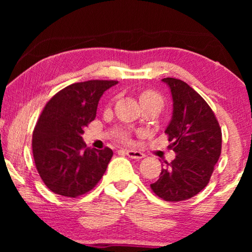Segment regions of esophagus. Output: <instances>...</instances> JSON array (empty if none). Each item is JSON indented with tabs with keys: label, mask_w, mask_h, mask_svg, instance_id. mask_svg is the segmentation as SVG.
<instances>
[{
	"label": "esophagus",
	"mask_w": 252,
	"mask_h": 252,
	"mask_svg": "<svg viewBox=\"0 0 252 252\" xmlns=\"http://www.w3.org/2000/svg\"><path fill=\"white\" fill-rule=\"evenodd\" d=\"M125 153L127 156H128L129 158H133V159H141V158L144 157V154H142L141 151H137V150L128 149V150H125Z\"/></svg>",
	"instance_id": "1"
}]
</instances>
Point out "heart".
I'll use <instances>...</instances> for the list:
<instances>
[{
	"label": "heart",
	"mask_w": 252,
	"mask_h": 252,
	"mask_svg": "<svg viewBox=\"0 0 252 252\" xmlns=\"http://www.w3.org/2000/svg\"><path fill=\"white\" fill-rule=\"evenodd\" d=\"M140 103L141 104H149V103H155V104H158L160 108H163L164 105V99L161 96L158 94V93L154 91H143L140 93ZM120 137L124 140H126V136L124 134H120Z\"/></svg>",
	"instance_id": "b5f03b06"
}]
</instances>
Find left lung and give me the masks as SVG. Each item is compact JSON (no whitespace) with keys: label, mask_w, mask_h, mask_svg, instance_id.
Wrapping results in <instances>:
<instances>
[{"label":"left lung","mask_w":252,"mask_h":252,"mask_svg":"<svg viewBox=\"0 0 252 252\" xmlns=\"http://www.w3.org/2000/svg\"><path fill=\"white\" fill-rule=\"evenodd\" d=\"M173 98V115L165 134L177 154L165 161L159 179L150 185L167 202L191 198L209 184L221 154V128L205 99L185 81L164 78Z\"/></svg>","instance_id":"1"}]
</instances>
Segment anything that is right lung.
I'll return each mask as SVG.
<instances>
[{
    "label": "right lung",
    "instance_id": "obj_1",
    "mask_svg": "<svg viewBox=\"0 0 252 252\" xmlns=\"http://www.w3.org/2000/svg\"><path fill=\"white\" fill-rule=\"evenodd\" d=\"M116 80L75 82L47 102L33 130L34 163L55 194L75 198L91 191L106 171L112 150L91 149L84 129L95 119L99 98Z\"/></svg>",
    "mask_w": 252,
    "mask_h": 252
}]
</instances>
